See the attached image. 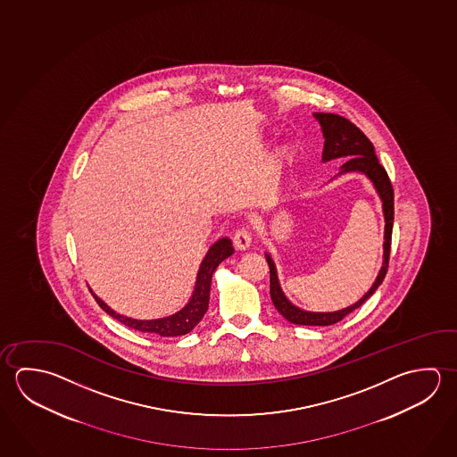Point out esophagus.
<instances>
[{"label": "esophagus", "instance_id": "34e87169", "mask_svg": "<svg viewBox=\"0 0 457 457\" xmlns=\"http://www.w3.org/2000/svg\"><path fill=\"white\" fill-rule=\"evenodd\" d=\"M234 245L237 250H247L252 245V234L242 228L234 234Z\"/></svg>", "mask_w": 457, "mask_h": 457}]
</instances>
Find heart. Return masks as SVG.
<instances>
[{"label": "heart", "mask_w": 457, "mask_h": 457, "mask_svg": "<svg viewBox=\"0 0 457 457\" xmlns=\"http://www.w3.org/2000/svg\"><path fill=\"white\" fill-rule=\"evenodd\" d=\"M295 162V149L294 145L284 143L272 151L271 157L266 167V185L268 194H276L279 191L284 178L287 175L288 170L292 169Z\"/></svg>", "instance_id": "1"}]
</instances>
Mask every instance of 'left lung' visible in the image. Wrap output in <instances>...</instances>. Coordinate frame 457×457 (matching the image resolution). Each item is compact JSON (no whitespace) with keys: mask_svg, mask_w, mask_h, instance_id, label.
Segmentation results:
<instances>
[{"mask_svg":"<svg viewBox=\"0 0 457 457\" xmlns=\"http://www.w3.org/2000/svg\"><path fill=\"white\" fill-rule=\"evenodd\" d=\"M312 117L318 120L324 137V149H322V162L336 161V159H346L344 165L338 170L336 179L340 175L358 171L369 178V181L374 185L377 195L382 201V212H384L385 231H384V262L382 268L377 274L374 284L370 286L368 292L361 296L356 303L350 304L342 310L330 312H306L298 308L295 304L284 295L280 288L279 278L276 264L272 262L270 253H264L266 262L270 266V294L276 310L292 324L298 326H332L338 320H344L346 314L360 308L361 304L368 300L369 296L374 295L378 286L382 284L386 268H388V258H390V245H392L393 229V187L388 175L384 167L378 163L374 145L369 141L366 135L358 127H354L352 121L346 120L336 113L314 112Z\"/></svg>","mask_w":457,"mask_h":457,"instance_id":"1","label":"left lung"}]
</instances>
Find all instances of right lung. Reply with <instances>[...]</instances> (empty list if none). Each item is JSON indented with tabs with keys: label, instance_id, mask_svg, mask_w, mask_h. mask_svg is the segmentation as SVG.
I'll return each mask as SVG.
<instances>
[{
	"label": "right lung",
	"instance_id": "obj_1",
	"mask_svg": "<svg viewBox=\"0 0 457 457\" xmlns=\"http://www.w3.org/2000/svg\"><path fill=\"white\" fill-rule=\"evenodd\" d=\"M232 253H234V248H232L231 240L228 237H221L215 244H212V247L209 248V252L205 253L201 266H199L193 295L187 300V303L179 312H173L170 316H163V318H157V320H135V318L123 316L120 312H113L112 308L103 302L91 288L89 290L95 296L97 304L109 316H112L113 320H120L121 324H125L129 328L161 337L185 336L201 322L204 314L209 310L212 276L217 270L218 264L226 260L228 256H231Z\"/></svg>",
	"mask_w": 457,
	"mask_h": 457
}]
</instances>
